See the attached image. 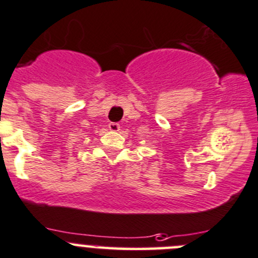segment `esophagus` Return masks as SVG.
<instances>
[{"label": "esophagus", "instance_id": "1", "mask_svg": "<svg viewBox=\"0 0 258 258\" xmlns=\"http://www.w3.org/2000/svg\"><path fill=\"white\" fill-rule=\"evenodd\" d=\"M108 128L111 130L112 132H117V131H119L121 126H119V123H116V122H111V123L108 124Z\"/></svg>", "mask_w": 258, "mask_h": 258}]
</instances>
